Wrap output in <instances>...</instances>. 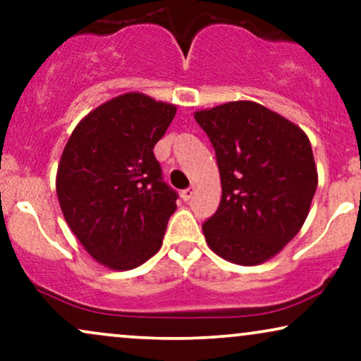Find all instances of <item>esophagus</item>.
I'll list each match as a JSON object with an SVG mask.
<instances>
[{
	"label": "esophagus",
	"mask_w": 361,
	"mask_h": 361,
	"mask_svg": "<svg viewBox=\"0 0 361 361\" xmlns=\"http://www.w3.org/2000/svg\"><path fill=\"white\" fill-rule=\"evenodd\" d=\"M180 196H182V199H184V201H189V199L194 196V188L184 189V190H182V192H180Z\"/></svg>",
	"instance_id": "obj_1"
}]
</instances>
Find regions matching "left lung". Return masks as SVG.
<instances>
[{
    "mask_svg": "<svg viewBox=\"0 0 361 361\" xmlns=\"http://www.w3.org/2000/svg\"><path fill=\"white\" fill-rule=\"evenodd\" d=\"M213 143L223 196L202 224L216 255L258 265L298 235L317 188L311 142L298 125L253 101L194 113Z\"/></svg>",
    "mask_w": 361,
    "mask_h": 361,
    "instance_id": "obj_1",
    "label": "left lung"
}]
</instances>
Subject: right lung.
<instances>
[{"instance_id": "1", "label": "right lung", "mask_w": 361, "mask_h": 361, "mask_svg": "<svg viewBox=\"0 0 361 361\" xmlns=\"http://www.w3.org/2000/svg\"><path fill=\"white\" fill-rule=\"evenodd\" d=\"M176 111L126 92L80 120L63 148L55 182L63 218L109 269H137L162 247L177 192L164 182L154 147Z\"/></svg>"}]
</instances>
